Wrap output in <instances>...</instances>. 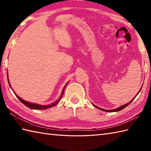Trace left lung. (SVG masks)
Listing matches in <instances>:
<instances>
[{
	"label": "left lung",
	"instance_id": "obj_1",
	"mask_svg": "<svg viewBox=\"0 0 151 151\" xmlns=\"http://www.w3.org/2000/svg\"><path fill=\"white\" fill-rule=\"evenodd\" d=\"M141 89H142V88H141V89H140V90H139V91H141ZM139 91L138 93H137V95H136V96H137V95H138V93H139ZM136 97H134V99H132V101H130V102H129V103H127V104H124V105H123V106H120V107H119L118 108H116V109H115V110H104V109H102V108H99V107H97V106H95V105H94V104H93V105L95 107H96V108H97L99 109V110H102V111H108V112H112V111H120V110H122V109H123V108H124L125 107H127V106H128V105H129V104H130L131 103V102H132L133 101V100H134V99L136 98Z\"/></svg>",
	"mask_w": 151,
	"mask_h": 151
}]
</instances>
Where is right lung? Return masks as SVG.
<instances>
[{
    "label": "right lung",
    "instance_id": "1",
    "mask_svg": "<svg viewBox=\"0 0 151 151\" xmlns=\"http://www.w3.org/2000/svg\"><path fill=\"white\" fill-rule=\"evenodd\" d=\"M8 81L9 86H10V88H12L10 84H9V81H8ZM66 85H67V84H66ZM66 85H65V86H64V88H63V90H62V95H61L60 98L58 99V100L56 101V102H54V103H52V104H49V105H44V106L40 105V104H34V103H31V102H27V101H25L23 100V99H22L21 98L19 97V96H17V95H16L14 91H14V93H15V96L17 97V99H19V100L20 101L22 104L28 107L29 108H31V109H34V110H45V109H47V108H51V107H52V106H55L56 104H57L58 103V102L60 101V99H62V95H63V92H64V89H65V88Z\"/></svg>",
    "mask_w": 151,
    "mask_h": 151
}]
</instances>
